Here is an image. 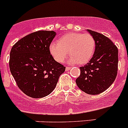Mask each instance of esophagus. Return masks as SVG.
<instances>
[{
	"label": "esophagus",
	"mask_w": 128,
	"mask_h": 128,
	"mask_svg": "<svg viewBox=\"0 0 128 128\" xmlns=\"http://www.w3.org/2000/svg\"><path fill=\"white\" fill-rule=\"evenodd\" d=\"M71 68L69 67V66H66V68H65V70L68 71V70H70Z\"/></svg>",
	"instance_id": "obj_1"
}]
</instances>
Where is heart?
<instances>
[{
    "instance_id": "b5f03b06",
    "label": "heart",
    "mask_w": 128,
    "mask_h": 128,
    "mask_svg": "<svg viewBox=\"0 0 128 128\" xmlns=\"http://www.w3.org/2000/svg\"><path fill=\"white\" fill-rule=\"evenodd\" d=\"M95 48L96 41L91 34L70 32L62 36L58 43H52L49 50L54 60L59 63L64 61L68 51L70 56L68 63L83 65L91 60Z\"/></svg>"
}]
</instances>
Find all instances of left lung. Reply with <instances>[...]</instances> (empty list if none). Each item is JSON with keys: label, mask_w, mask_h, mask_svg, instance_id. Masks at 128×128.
I'll use <instances>...</instances> for the list:
<instances>
[{"label": "left lung", "mask_w": 128, "mask_h": 128, "mask_svg": "<svg viewBox=\"0 0 128 128\" xmlns=\"http://www.w3.org/2000/svg\"><path fill=\"white\" fill-rule=\"evenodd\" d=\"M96 41L94 55L89 62L80 67L81 74L76 80L80 90L97 95L108 89L115 81L118 68V49L102 34L87 29Z\"/></svg>", "instance_id": "obj_1"}]
</instances>
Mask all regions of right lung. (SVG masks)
<instances>
[{
  "mask_svg": "<svg viewBox=\"0 0 128 128\" xmlns=\"http://www.w3.org/2000/svg\"><path fill=\"white\" fill-rule=\"evenodd\" d=\"M56 32L39 30L27 35L13 46L10 68L19 88L32 98H42L56 88L65 66L55 61L49 46Z\"/></svg>",
  "mask_w": 128,
  "mask_h": 128,
  "instance_id": "1",
  "label": "right lung"
}]
</instances>
